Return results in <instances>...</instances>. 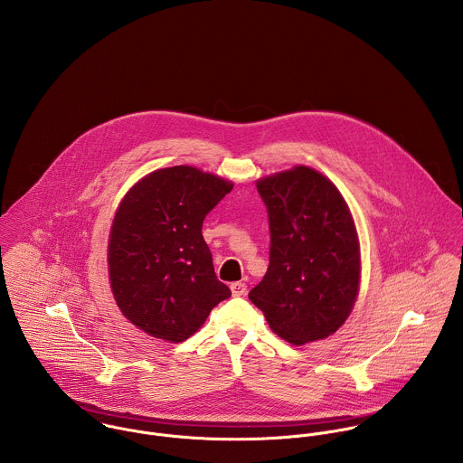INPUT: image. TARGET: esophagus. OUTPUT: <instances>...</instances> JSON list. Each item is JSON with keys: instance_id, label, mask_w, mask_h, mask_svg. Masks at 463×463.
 <instances>
[{"instance_id": "obj_1", "label": "esophagus", "mask_w": 463, "mask_h": 463, "mask_svg": "<svg viewBox=\"0 0 463 463\" xmlns=\"http://www.w3.org/2000/svg\"><path fill=\"white\" fill-rule=\"evenodd\" d=\"M230 288H232V294H233L235 298H242V296H246L248 285H246V283H242V281H235V283H232V285H230Z\"/></svg>"}]
</instances>
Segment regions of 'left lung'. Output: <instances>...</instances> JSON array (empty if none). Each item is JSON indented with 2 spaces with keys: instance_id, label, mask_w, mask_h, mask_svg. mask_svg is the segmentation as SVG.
<instances>
[{
  "instance_id": "obj_1",
  "label": "left lung",
  "mask_w": 463,
  "mask_h": 463,
  "mask_svg": "<svg viewBox=\"0 0 463 463\" xmlns=\"http://www.w3.org/2000/svg\"><path fill=\"white\" fill-rule=\"evenodd\" d=\"M270 248L250 299L290 344L321 340L349 317L360 283V244L351 212L321 173L298 165L257 182Z\"/></svg>"
}]
</instances>
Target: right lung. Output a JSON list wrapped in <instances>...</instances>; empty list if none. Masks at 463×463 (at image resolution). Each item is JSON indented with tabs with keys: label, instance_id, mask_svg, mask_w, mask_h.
Masks as SVG:
<instances>
[{
	"label": "right lung",
	"instance_id": "1",
	"mask_svg": "<svg viewBox=\"0 0 463 463\" xmlns=\"http://www.w3.org/2000/svg\"><path fill=\"white\" fill-rule=\"evenodd\" d=\"M232 189L219 176L176 165L144 176L123 198L110 230L109 276L137 328L184 342L232 296L201 233L206 213Z\"/></svg>",
	"mask_w": 463,
	"mask_h": 463
}]
</instances>
